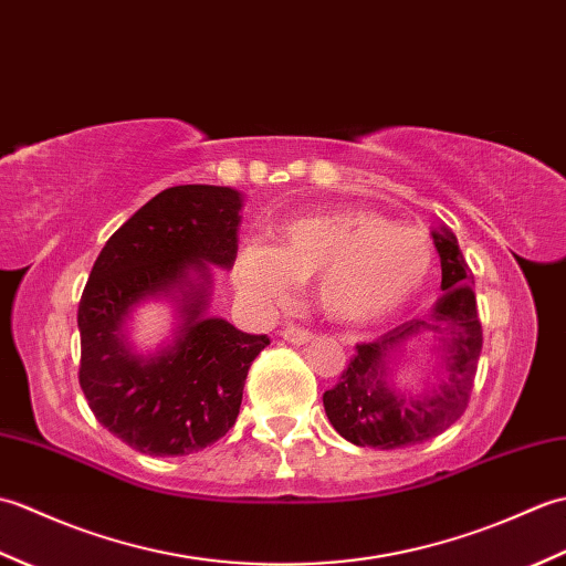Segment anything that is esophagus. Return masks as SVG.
I'll list each match as a JSON object with an SVG mask.
<instances>
[{"label":"esophagus","mask_w":566,"mask_h":566,"mask_svg":"<svg viewBox=\"0 0 566 566\" xmlns=\"http://www.w3.org/2000/svg\"><path fill=\"white\" fill-rule=\"evenodd\" d=\"M282 340L292 343V345H306V343L314 340V333L298 328V326H286V328L282 331Z\"/></svg>","instance_id":"34e87169"}]
</instances>
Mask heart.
<instances>
[{
  "label": "heart",
  "mask_w": 566,
  "mask_h": 566,
  "mask_svg": "<svg viewBox=\"0 0 566 566\" xmlns=\"http://www.w3.org/2000/svg\"><path fill=\"white\" fill-rule=\"evenodd\" d=\"M280 233V245L250 240L235 255L238 292L260 308L286 302L314 276L323 314L340 323H371L411 302L436 264L426 231L375 211L298 216Z\"/></svg>",
  "instance_id": "heart-1"
}]
</instances>
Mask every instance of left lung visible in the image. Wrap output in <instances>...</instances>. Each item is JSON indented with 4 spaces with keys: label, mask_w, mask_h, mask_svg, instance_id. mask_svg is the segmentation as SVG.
Segmentation results:
<instances>
[{
    "label": "left lung",
    "mask_w": 566,
    "mask_h": 566,
    "mask_svg": "<svg viewBox=\"0 0 566 566\" xmlns=\"http://www.w3.org/2000/svg\"><path fill=\"white\" fill-rule=\"evenodd\" d=\"M440 255L442 296L423 318L406 321L381 338L355 347V357L333 389L323 394L331 426L357 448L399 450L426 442L464 413L482 355L474 274L450 228L432 231ZM430 334L439 357L437 384L423 392L399 390L388 365L405 347Z\"/></svg>",
    "instance_id": "8db88e82"
}]
</instances>
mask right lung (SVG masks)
<instances>
[{
	"instance_id": "obj_1",
	"label": "right lung",
	"mask_w": 566,
	"mask_h": 566,
	"mask_svg": "<svg viewBox=\"0 0 566 566\" xmlns=\"http://www.w3.org/2000/svg\"><path fill=\"white\" fill-rule=\"evenodd\" d=\"M243 195L231 187H170L106 240L84 286L80 387L99 423L130 448L179 457L233 428L248 369L268 335L207 316L211 268L231 270ZM153 297L176 306L174 338L140 356L125 323Z\"/></svg>"
}]
</instances>
